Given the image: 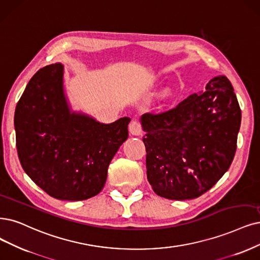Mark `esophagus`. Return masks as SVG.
I'll return each instance as SVG.
<instances>
[{
  "label": "esophagus",
  "mask_w": 260,
  "mask_h": 260,
  "mask_svg": "<svg viewBox=\"0 0 260 260\" xmlns=\"http://www.w3.org/2000/svg\"><path fill=\"white\" fill-rule=\"evenodd\" d=\"M128 129H129V133L134 136H139L142 134V126H141L140 122L137 121V120H133L129 123Z\"/></svg>",
  "instance_id": "34e87169"
}]
</instances>
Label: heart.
Masks as SVG:
<instances>
[{"label":"heart","mask_w":260,"mask_h":260,"mask_svg":"<svg viewBox=\"0 0 260 260\" xmlns=\"http://www.w3.org/2000/svg\"><path fill=\"white\" fill-rule=\"evenodd\" d=\"M164 95H167V92H165V93H164Z\"/></svg>","instance_id":"heart-1"}]
</instances>
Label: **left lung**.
<instances>
[{
	"label": "left lung",
	"mask_w": 260,
	"mask_h": 260,
	"mask_svg": "<svg viewBox=\"0 0 260 260\" xmlns=\"http://www.w3.org/2000/svg\"><path fill=\"white\" fill-rule=\"evenodd\" d=\"M206 90L169 110L141 117L147 177L160 197L197 198L232 165L241 109L227 77H215Z\"/></svg>",
	"instance_id": "8db88e82"
}]
</instances>
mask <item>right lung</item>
<instances>
[{
    "label": "right lung",
    "instance_id": "add662e5",
    "mask_svg": "<svg viewBox=\"0 0 260 260\" xmlns=\"http://www.w3.org/2000/svg\"><path fill=\"white\" fill-rule=\"evenodd\" d=\"M129 118L103 124L71 113L63 65L43 67L28 81L15 111L16 146L25 174L46 193L78 201L98 195L108 166L127 139Z\"/></svg>",
    "mask_w": 260,
    "mask_h": 260
}]
</instances>
